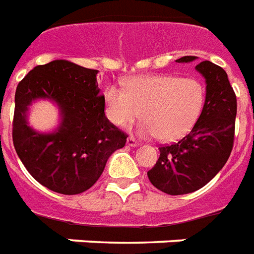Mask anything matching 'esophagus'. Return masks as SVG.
Masks as SVG:
<instances>
[{"instance_id":"34e87169","label":"esophagus","mask_w":254,"mask_h":254,"mask_svg":"<svg viewBox=\"0 0 254 254\" xmlns=\"http://www.w3.org/2000/svg\"><path fill=\"white\" fill-rule=\"evenodd\" d=\"M127 146H138V145H139L138 141H137L134 137H131V135L129 137V138H127Z\"/></svg>"}]
</instances>
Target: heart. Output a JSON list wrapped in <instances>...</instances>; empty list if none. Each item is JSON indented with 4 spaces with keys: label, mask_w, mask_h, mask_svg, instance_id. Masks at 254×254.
I'll list each match as a JSON object with an SVG mask.
<instances>
[{
    "label": "heart",
    "mask_w": 254,
    "mask_h": 254,
    "mask_svg": "<svg viewBox=\"0 0 254 254\" xmlns=\"http://www.w3.org/2000/svg\"><path fill=\"white\" fill-rule=\"evenodd\" d=\"M204 103V88L192 77L147 75L131 77L124 88L109 85L104 92L105 115L113 125L127 127L139 119L138 133L174 141L189 133Z\"/></svg>",
    "instance_id": "obj_1"
}]
</instances>
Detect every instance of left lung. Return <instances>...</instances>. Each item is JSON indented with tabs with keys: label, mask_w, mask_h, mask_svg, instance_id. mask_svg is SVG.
Here are the masks:
<instances>
[{
	"label": "left lung",
	"mask_w": 254,
	"mask_h": 254,
	"mask_svg": "<svg viewBox=\"0 0 254 254\" xmlns=\"http://www.w3.org/2000/svg\"><path fill=\"white\" fill-rule=\"evenodd\" d=\"M183 57L178 63L195 61ZM205 79V101L189 134L159 147V158L147 171L151 185L169 195H183L205 186L228 161L235 139L237 100L228 75L212 62L195 67Z\"/></svg>",
	"instance_id": "1"
}]
</instances>
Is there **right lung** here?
Returning a JSON list of instances; mask_svg holds the SVG:
<instances>
[{"label": "right lung", "mask_w": 254, "mask_h": 254, "mask_svg": "<svg viewBox=\"0 0 254 254\" xmlns=\"http://www.w3.org/2000/svg\"><path fill=\"white\" fill-rule=\"evenodd\" d=\"M97 72L53 61L34 67L15 91L14 149L31 177L55 192L76 195L91 189L108 158L127 143V133L105 116ZM37 98L54 101L61 111L53 133L35 132L27 124L28 105Z\"/></svg>", "instance_id": "1"}]
</instances>
